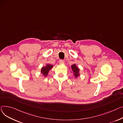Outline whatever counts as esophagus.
I'll return each mask as SVG.
<instances>
[{
	"instance_id": "1",
	"label": "esophagus",
	"mask_w": 123,
	"mask_h": 123,
	"mask_svg": "<svg viewBox=\"0 0 123 123\" xmlns=\"http://www.w3.org/2000/svg\"><path fill=\"white\" fill-rule=\"evenodd\" d=\"M59 63H64V61L63 60H59Z\"/></svg>"
}]
</instances>
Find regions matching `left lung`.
<instances>
[{"label": "left lung", "instance_id": "left-lung-1", "mask_svg": "<svg viewBox=\"0 0 123 123\" xmlns=\"http://www.w3.org/2000/svg\"><path fill=\"white\" fill-rule=\"evenodd\" d=\"M71 67L72 70H73V71H74V73L75 76L77 77L79 75V68L76 67L75 64L72 65Z\"/></svg>", "mask_w": 123, "mask_h": 123}]
</instances>
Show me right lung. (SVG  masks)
<instances>
[{"label": "right lung", "mask_w": 123, "mask_h": 123, "mask_svg": "<svg viewBox=\"0 0 123 123\" xmlns=\"http://www.w3.org/2000/svg\"><path fill=\"white\" fill-rule=\"evenodd\" d=\"M53 66L51 64H47L45 67H43L41 69V73L43 74L46 76L48 75V74L49 71L50 70V69L53 68Z\"/></svg>", "instance_id": "obj_1"}]
</instances>
